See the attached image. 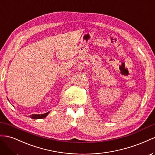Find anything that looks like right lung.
Listing matches in <instances>:
<instances>
[{
	"label": "right lung",
	"instance_id": "1",
	"mask_svg": "<svg viewBox=\"0 0 155 155\" xmlns=\"http://www.w3.org/2000/svg\"><path fill=\"white\" fill-rule=\"evenodd\" d=\"M49 113L47 112L45 114H32L30 116V117L32 119H43V118H45L47 115Z\"/></svg>",
	"mask_w": 155,
	"mask_h": 155
}]
</instances>
